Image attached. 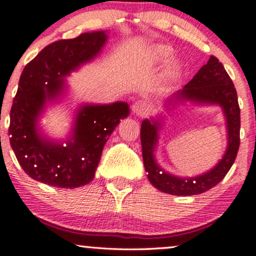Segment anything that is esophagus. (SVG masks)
<instances>
[{
    "label": "esophagus",
    "instance_id": "34e87169",
    "mask_svg": "<svg viewBox=\"0 0 256 256\" xmlns=\"http://www.w3.org/2000/svg\"><path fill=\"white\" fill-rule=\"evenodd\" d=\"M148 104L143 101H137L134 102V106H132V112H134L136 116H144V114L148 113Z\"/></svg>",
    "mask_w": 256,
    "mask_h": 256
}]
</instances>
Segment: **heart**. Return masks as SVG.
<instances>
[{
	"label": "heart",
	"instance_id": "obj_1",
	"mask_svg": "<svg viewBox=\"0 0 256 256\" xmlns=\"http://www.w3.org/2000/svg\"><path fill=\"white\" fill-rule=\"evenodd\" d=\"M156 55H158V58H160V60L165 61L170 56H171V50L165 48V46H158V48H156Z\"/></svg>",
	"mask_w": 256,
	"mask_h": 256
}]
</instances>
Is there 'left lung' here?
Masks as SVG:
<instances>
[{
	"label": "left lung",
	"instance_id": "8db88e82",
	"mask_svg": "<svg viewBox=\"0 0 256 256\" xmlns=\"http://www.w3.org/2000/svg\"><path fill=\"white\" fill-rule=\"evenodd\" d=\"M177 100H192L204 104H218L222 107L228 120V146L224 158L212 171L195 178H178L164 172L156 165L152 155L158 138V122L144 120L140 126L143 164L148 179L161 192L178 196H192L212 189L222 182L234 162L240 148V110L236 88L224 66L216 56H210L208 62L201 67L195 77L176 94Z\"/></svg>",
	"mask_w": 256,
	"mask_h": 256
}]
</instances>
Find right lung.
<instances>
[{"instance_id": "add662e5", "label": "right lung", "mask_w": 256, "mask_h": 256, "mask_svg": "<svg viewBox=\"0 0 256 256\" xmlns=\"http://www.w3.org/2000/svg\"><path fill=\"white\" fill-rule=\"evenodd\" d=\"M107 40L104 31L83 34L46 46L25 66L10 110L12 149L34 180L58 188H78L92 180L104 146L114 128L128 116V106H85L67 146L54 144L37 134L36 120L46 98L56 95L64 76L98 54Z\"/></svg>"}]
</instances>
